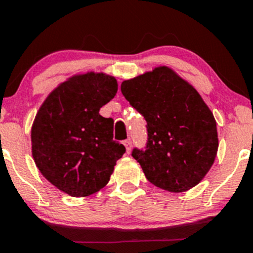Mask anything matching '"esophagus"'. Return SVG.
<instances>
[{
	"label": "esophagus",
	"instance_id": "esophagus-1",
	"mask_svg": "<svg viewBox=\"0 0 253 253\" xmlns=\"http://www.w3.org/2000/svg\"><path fill=\"white\" fill-rule=\"evenodd\" d=\"M124 144H125V147H126L127 153H129V151H131V148H132V141L129 138L128 139H125Z\"/></svg>",
	"mask_w": 253,
	"mask_h": 253
}]
</instances>
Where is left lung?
<instances>
[{"mask_svg":"<svg viewBox=\"0 0 253 253\" xmlns=\"http://www.w3.org/2000/svg\"><path fill=\"white\" fill-rule=\"evenodd\" d=\"M121 92L146 120L147 142L132 157L153 185L171 193L197 185L216 157V122L197 90L168 68L126 80Z\"/></svg>","mask_w":253,"mask_h":253,"instance_id":"obj_1","label":"left lung"}]
</instances>
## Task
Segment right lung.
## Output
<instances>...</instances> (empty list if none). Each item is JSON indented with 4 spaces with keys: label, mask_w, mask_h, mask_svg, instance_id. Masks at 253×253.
Listing matches in <instances>:
<instances>
[{
    "label": "right lung",
    "mask_w": 253,
    "mask_h": 253,
    "mask_svg": "<svg viewBox=\"0 0 253 253\" xmlns=\"http://www.w3.org/2000/svg\"><path fill=\"white\" fill-rule=\"evenodd\" d=\"M117 92L115 78L89 73L56 87L32 127L34 162L56 188L86 197L104 188L126 148L114 139V120L100 109Z\"/></svg>",
    "instance_id": "add662e5"
}]
</instances>
